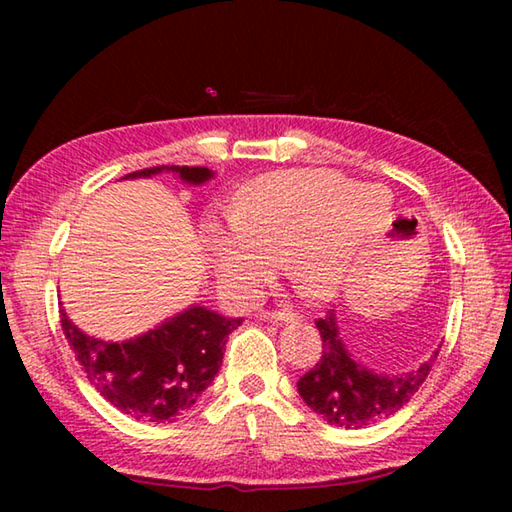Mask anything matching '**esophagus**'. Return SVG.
Listing matches in <instances>:
<instances>
[{
    "label": "esophagus",
    "mask_w": 512,
    "mask_h": 512,
    "mask_svg": "<svg viewBox=\"0 0 512 512\" xmlns=\"http://www.w3.org/2000/svg\"><path fill=\"white\" fill-rule=\"evenodd\" d=\"M259 318L271 320V323H291V320H293V316L287 314V311H262Z\"/></svg>",
    "instance_id": "esophagus-1"
}]
</instances>
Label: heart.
Instances as JSON below:
<instances>
[{
    "instance_id": "1",
    "label": "heart",
    "mask_w": 512,
    "mask_h": 512,
    "mask_svg": "<svg viewBox=\"0 0 512 512\" xmlns=\"http://www.w3.org/2000/svg\"><path fill=\"white\" fill-rule=\"evenodd\" d=\"M327 171H284L259 178L239 198L230 223H210L205 246L216 271L239 296L253 298L280 255L305 275L311 293L334 298L348 280L357 235L345 230L352 207H388L379 187H361Z\"/></svg>"
}]
</instances>
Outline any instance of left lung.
Here are the masks:
<instances>
[{"label": "left lung", "mask_w": 512, "mask_h": 512, "mask_svg": "<svg viewBox=\"0 0 512 512\" xmlns=\"http://www.w3.org/2000/svg\"><path fill=\"white\" fill-rule=\"evenodd\" d=\"M323 339V357L298 381V393L311 411L334 427L357 429L388 418L418 393L427 379L438 350L420 368L409 372H375L363 366L345 348L334 311L316 320Z\"/></svg>", "instance_id": "8db88e82"}]
</instances>
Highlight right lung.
<instances>
[{
  "label": "right lung",
  "mask_w": 512,
  "mask_h": 512,
  "mask_svg": "<svg viewBox=\"0 0 512 512\" xmlns=\"http://www.w3.org/2000/svg\"><path fill=\"white\" fill-rule=\"evenodd\" d=\"M171 173L180 183L201 187L214 171L207 167H151L128 173L124 180ZM65 339L76 361L97 388L121 413L144 422H173L192 409L212 384L223 363L225 341L244 318H228L203 305H192L160 320L153 329L126 341H103L83 332L60 309Z\"/></svg>",
  "instance_id": "obj_1"
}]
</instances>
